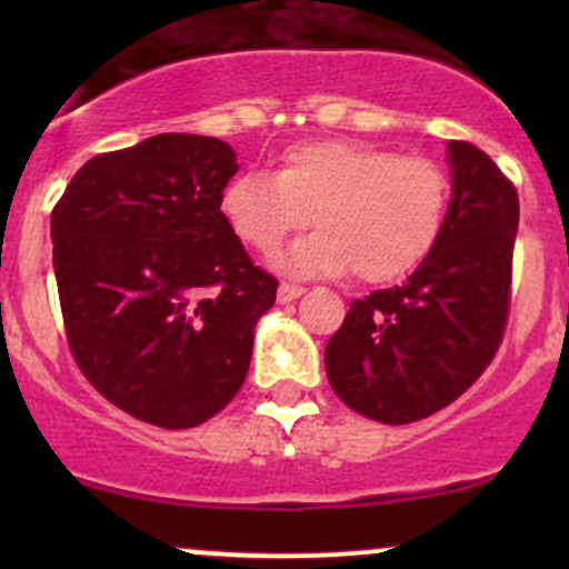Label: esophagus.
<instances>
[{
    "label": "esophagus",
    "mask_w": 569,
    "mask_h": 569,
    "mask_svg": "<svg viewBox=\"0 0 569 569\" xmlns=\"http://www.w3.org/2000/svg\"><path fill=\"white\" fill-rule=\"evenodd\" d=\"M302 291H306V289H302V286L280 283V286H278V302H283V306H286V302H295L297 297L302 295Z\"/></svg>",
    "instance_id": "1"
}]
</instances>
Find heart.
<instances>
[{
    "label": "heart",
    "mask_w": 569,
    "mask_h": 569,
    "mask_svg": "<svg viewBox=\"0 0 569 569\" xmlns=\"http://www.w3.org/2000/svg\"><path fill=\"white\" fill-rule=\"evenodd\" d=\"M451 209V178L427 157L355 140H313L280 153L274 176L228 183L222 217L239 242L272 256L291 233L311 237L280 256L289 274H352L386 283L410 274L438 248Z\"/></svg>",
    "instance_id": "1"
}]
</instances>
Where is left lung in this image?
<instances>
[{
    "label": "left lung",
    "instance_id": "1",
    "mask_svg": "<svg viewBox=\"0 0 569 569\" xmlns=\"http://www.w3.org/2000/svg\"><path fill=\"white\" fill-rule=\"evenodd\" d=\"M455 194L432 256L393 289L355 300L325 349L347 407L412 423L473 386L503 341L512 300L518 189L481 148L449 140Z\"/></svg>",
    "mask_w": 569,
    "mask_h": 569
}]
</instances>
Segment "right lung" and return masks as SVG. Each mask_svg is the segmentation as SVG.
<instances>
[{
  "label": "right lung",
  "mask_w": 569,
  "mask_h": 569,
  "mask_svg": "<svg viewBox=\"0 0 569 569\" xmlns=\"http://www.w3.org/2000/svg\"><path fill=\"white\" fill-rule=\"evenodd\" d=\"M217 137L157 134L84 162L51 211L68 349L107 401L162 429L242 388L278 280L222 217L237 173Z\"/></svg>",
  "instance_id": "1"
}]
</instances>
